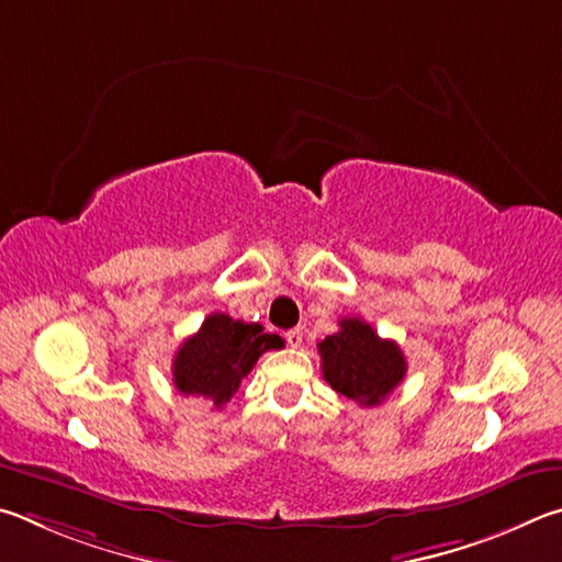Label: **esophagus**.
<instances>
[{
    "label": "esophagus",
    "mask_w": 562,
    "mask_h": 562,
    "mask_svg": "<svg viewBox=\"0 0 562 562\" xmlns=\"http://www.w3.org/2000/svg\"><path fill=\"white\" fill-rule=\"evenodd\" d=\"M286 340H289L291 348H299L301 342H303V328H291V330H286Z\"/></svg>",
    "instance_id": "1"
}]
</instances>
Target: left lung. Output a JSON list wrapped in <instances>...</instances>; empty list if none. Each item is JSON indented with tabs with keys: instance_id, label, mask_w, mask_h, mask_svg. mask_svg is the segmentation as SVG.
<instances>
[{
	"instance_id": "left-lung-1",
	"label": "left lung",
	"mask_w": 562,
	"mask_h": 562,
	"mask_svg": "<svg viewBox=\"0 0 562 562\" xmlns=\"http://www.w3.org/2000/svg\"><path fill=\"white\" fill-rule=\"evenodd\" d=\"M338 326L318 342L323 378L360 407H375L405 380L407 360L395 340L380 338L362 318H342Z\"/></svg>"
}]
</instances>
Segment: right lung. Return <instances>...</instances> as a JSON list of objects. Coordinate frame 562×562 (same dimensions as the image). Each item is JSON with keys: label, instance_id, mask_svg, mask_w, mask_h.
I'll list each match as a JSON object with an SVG mask.
<instances>
[{"label": "right lung", "instance_id": "obj_1", "mask_svg": "<svg viewBox=\"0 0 562 562\" xmlns=\"http://www.w3.org/2000/svg\"><path fill=\"white\" fill-rule=\"evenodd\" d=\"M283 348V338L263 333L259 323L234 321L226 313L206 316L202 328L175 352L172 380L177 392L200 397L222 409L239 390L266 350Z\"/></svg>", "mask_w": 562, "mask_h": 562}]
</instances>
